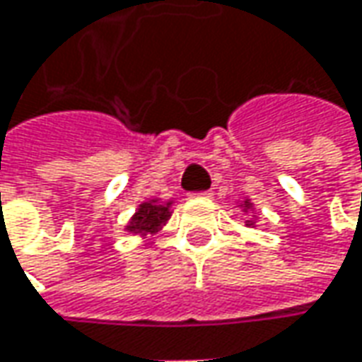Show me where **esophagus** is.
Listing matches in <instances>:
<instances>
[{"label": "esophagus", "instance_id": "34e87169", "mask_svg": "<svg viewBox=\"0 0 362 362\" xmlns=\"http://www.w3.org/2000/svg\"><path fill=\"white\" fill-rule=\"evenodd\" d=\"M190 196H194V198H210V196H212V192H210V190H206V192H194V194H190Z\"/></svg>", "mask_w": 362, "mask_h": 362}]
</instances>
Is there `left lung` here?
<instances>
[{"label": "left lung", "instance_id": "obj_1", "mask_svg": "<svg viewBox=\"0 0 362 362\" xmlns=\"http://www.w3.org/2000/svg\"><path fill=\"white\" fill-rule=\"evenodd\" d=\"M240 206H243L244 212H248V210L252 208V202H250V200H244V202ZM246 224H248V226H255V222H252V220H246Z\"/></svg>", "mask_w": 362, "mask_h": 362}]
</instances>
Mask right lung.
I'll list each match as a JSON object with an SVG mask.
<instances>
[{
	"instance_id": "obj_1",
	"label": "right lung",
	"mask_w": 362,
	"mask_h": 362,
	"mask_svg": "<svg viewBox=\"0 0 362 362\" xmlns=\"http://www.w3.org/2000/svg\"><path fill=\"white\" fill-rule=\"evenodd\" d=\"M172 200L170 202H160L158 198L154 200H146L136 208L134 216L128 222L126 230L134 234H156L172 216Z\"/></svg>"
}]
</instances>
